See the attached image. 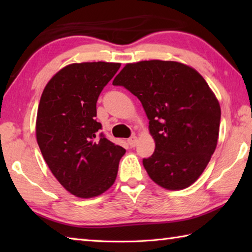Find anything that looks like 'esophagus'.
<instances>
[{
	"label": "esophagus",
	"instance_id": "34e87169",
	"mask_svg": "<svg viewBox=\"0 0 252 252\" xmlns=\"http://www.w3.org/2000/svg\"><path fill=\"white\" fill-rule=\"evenodd\" d=\"M127 143H129V146L131 148H134L136 144H138V139H136L135 135H132L129 139H127Z\"/></svg>",
	"mask_w": 252,
	"mask_h": 252
}]
</instances>
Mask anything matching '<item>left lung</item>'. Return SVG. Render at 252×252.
<instances>
[{
  "label": "left lung",
  "mask_w": 252,
  "mask_h": 252,
  "mask_svg": "<svg viewBox=\"0 0 252 252\" xmlns=\"http://www.w3.org/2000/svg\"><path fill=\"white\" fill-rule=\"evenodd\" d=\"M113 85L141 101L156 141L143 159L147 172L168 190L188 188L201 176L216 150L221 110L208 83L192 67L173 61L129 63Z\"/></svg>",
  "instance_id": "8db88e82"
}]
</instances>
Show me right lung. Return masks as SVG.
I'll use <instances>...</instances> for the list:
<instances>
[{"instance_id":"right-lung-1","label":"right lung","mask_w":252,"mask_h":252,"mask_svg":"<svg viewBox=\"0 0 252 252\" xmlns=\"http://www.w3.org/2000/svg\"><path fill=\"white\" fill-rule=\"evenodd\" d=\"M120 63H73L60 70L42 93L36 140L58 181L79 198H93L116 181L126 150L99 133L96 101Z\"/></svg>"}]
</instances>
